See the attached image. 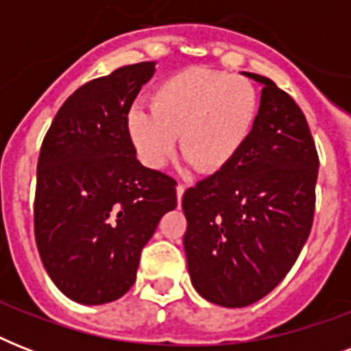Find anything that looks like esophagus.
Segmentation results:
<instances>
[{
  "mask_svg": "<svg viewBox=\"0 0 351 351\" xmlns=\"http://www.w3.org/2000/svg\"><path fill=\"white\" fill-rule=\"evenodd\" d=\"M184 191H186V186H184V184H178V186H176V198H178V202H180L182 197H184Z\"/></svg>",
  "mask_w": 351,
  "mask_h": 351,
  "instance_id": "esophagus-1",
  "label": "esophagus"
}]
</instances>
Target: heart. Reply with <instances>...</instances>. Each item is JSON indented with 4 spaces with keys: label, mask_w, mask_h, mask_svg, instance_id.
Instances as JSON below:
<instances>
[{
    "label": "heart",
    "mask_w": 351,
    "mask_h": 351,
    "mask_svg": "<svg viewBox=\"0 0 351 351\" xmlns=\"http://www.w3.org/2000/svg\"><path fill=\"white\" fill-rule=\"evenodd\" d=\"M258 95L250 80L206 69H187L162 80L151 106L127 114V134L149 169L169 164L182 132V147L204 173L230 165L255 129Z\"/></svg>",
    "instance_id": "1"
}]
</instances>
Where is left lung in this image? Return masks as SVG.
Wrapping results in <instances>:
<instances>
[{"instance_id": "obj_1", "label": "left lung", "mask_w": 351, "mask_h": 351, "mask_svg": "<svg viewBox=\"0 0 351 351\" xmlns=\"http://www.w3.org/2000/svg\"><path fill=\"white\" fill-rule=\"evenodd\" d=\"M245 76L262 85L250 140L182 198L191 282L226 308L253 304L288 275L311 231L319 175L304 112L269 78Z\"/></svg>"}]
</instances>
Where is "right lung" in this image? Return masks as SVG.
Instances as JSON below:
<instances>
[{
  "instance_id": "right-lung-1",
  "label": "right lung",
  "mask_w": 351,
  "mask_h": 351,
  "mask_svg": "<svg viewBox=\"0 0 351 351\" xmlns=\"http://www.w3.org/2000/svg\"><path fill=\"white\" fill-rule=\"evenodd\" d=\"M154 62L90 80L60 107L41 143L34 234L56 288L80 304L120 299L136 280L140 253L176 208V180L143 167L127 114Z\"/></svg>"
}]
</instances>
